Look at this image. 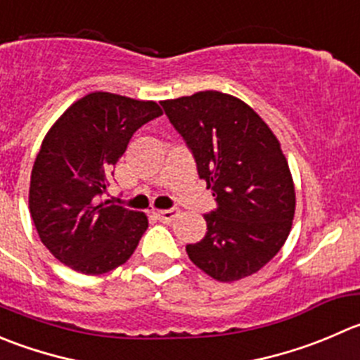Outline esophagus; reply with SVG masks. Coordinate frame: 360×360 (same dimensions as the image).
Returning a JSON list of instances; mask_svg holds the SVG:
<instances>
[{"instance_id": "34e87169", "label": "esophagus", "mask_w": 360, "mask_h": 360, "mask_svg": "<svg viewBox=\"0 0 360 360\" xmlns=\"http://www.w3.org/2000/svg\"><path fill=\"white\" fill-rule=\"evenodd\" d=\"M153 214H155L160 221L172 223L174 219L177 218V214H179V211H177V209H156V211H153Z\"/></svg>"}]
</instances>
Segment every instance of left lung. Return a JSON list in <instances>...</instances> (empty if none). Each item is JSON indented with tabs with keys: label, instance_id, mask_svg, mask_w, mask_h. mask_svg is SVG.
<instances>
[{
	"label": "left lung",
	"instance_id": "left-lung-1",
	"mask_svg": "<svg viewBox=\"0 0 360 360\" xmlns=\"http://www.w3.org/2000/svg\"><path fill=\"white\" fill-rule=\"evenodd\" d=\"M160 103L218 202L204 216V239L186 246L188 257L221 283L251 276L281 250L295 214L294 179L280 141L248 103L226 93Z\"/></svg>",
	"mask_w": 360,
	"mask_h": 360
}]
</instances>
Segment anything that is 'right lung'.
I'll return each instance as SVG.
<instances>
[{
  "label": "right lung",
  "mask_w": 360,
  "mask_h": 360,
  "mask_svg": "<svg viewBox=\"0 0 360 360\" xmlns=\"http://www.w3.org/2000/svg\"><path fill=\"white\" fill-rule=\"evenodd\" d=\"M162 114L151 100L95 91L73 102L47 131L31 170L30 212L61 264L96 276L134 255L148 216L98 197L131 135Z\"/></svg>",
  "instance_id": "add662e5"
}]
</instances>
